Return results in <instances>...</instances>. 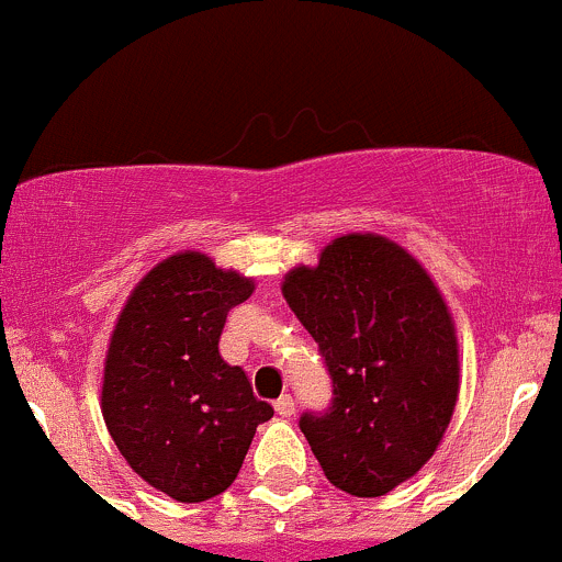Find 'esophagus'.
<instances>
[{"label": "esophagus", "mask_w": 562, "mask_h": 562, "mask_svg": "<svg viewBox=\"0 0 562 562\" xmlns=\"http://www.w3.org/2000/svg\"><path fill=\"white\" fill-rule=\"evenodd\" d=\"M276 413H279L281 418H289V415H294V398L292 396H281L279 402H276Z\"/></svg>", "instance_id": "1"}]
</instances>
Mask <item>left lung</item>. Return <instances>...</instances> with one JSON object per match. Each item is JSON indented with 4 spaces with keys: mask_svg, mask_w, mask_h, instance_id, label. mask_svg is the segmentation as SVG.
Masks as SVG:
<instances>
[{
    "mask_svg": "<svg viewBox=\"0 0 562 562\" xmlns=\"http://www.w3.org/2000/svg\"><path fill=\"white\" fill-rule=\"evenodd\" d=\"M281 292L319 344L333 407L300 418L327 481L382 497L409 481L446 437L459 398L453 314L429 270L374 232L327 243Z\"/></svg>",
    "mask_w": 562,
    "mask_h": 562,
    "instance_id": "1",
    "label": "left lung"
}]
</instances>
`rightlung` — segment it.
<instances>
[{"label":"right lung","instance_id":"right-lung-1","mask_svg":"<svg viewBox=\"0 0 562 562\" xmlns=\"http://www.w3.org/2000/svg\"><path fill=\"white\" fill-rule=\"evenodd\" d=\"M254 279L202 251H177L133 286L111 330L100 413L138 477L177 503L235 483L257 426L273 418L246 371L218 352L229 308Z\"/></svg>","mask_w":562,"mask_h":562}]
</instances>
